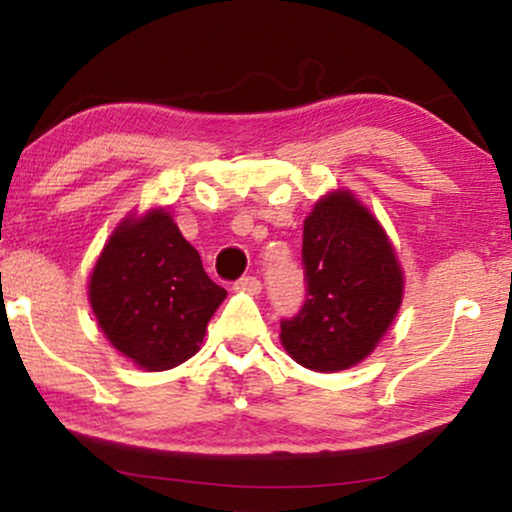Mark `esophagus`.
<instances>
[{
	"mask_svg": "<svg viewBox=\"0 0 512 512\" xmlns=\"http://www.w3.org/2000/svg\"><path fill=\"white\" fill-rule=\"evenodd\" d=\"M236 286H238L240 291H248V293H260V291H262V281L257 279V276H252V274L240 276Z\"/></svg>",
	"mask_w": 512,
	"mask_h": 512,
	"instance_id": "1",
	"label": "esophagus"
}]
</instances>
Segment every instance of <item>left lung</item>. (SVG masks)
<instances>
[{
  "label": "left lung",
  "instance_id": "8db88e82",
  "mask_svg": "<svg viewBox=\"0 0 512 512\" xmlns=\"http://www.w3.org/2000/svg\"><path fill=\"white\" fill-rule=\"evenodd\" d=\"M303 274L305 301L281 320V344L320 373L363 361L395 320L404 281L385 231L349 192L305 219Z\"/></svg>",
  "mask_w": 512,
  "mask_h": 512
}]
</instances>
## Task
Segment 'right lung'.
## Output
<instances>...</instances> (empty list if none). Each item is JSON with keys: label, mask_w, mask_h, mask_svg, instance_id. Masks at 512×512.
Segmentation results:
<instances>
[{"label": "right lung", "mask_w": 512, "mask_h": 512, "mask_svg": "<svg viewBox=\"0 0 512 512\" xmlns=\"http://www.w3.org/2000/svg\"><path fill=\"white\" fill-rule=\"evenodd\" d=\"M88 298L117 351L146 370H166L197 354L226 289L209 279L168 211H149L108 240Z\"/></svg>", "instance_id": "add662e5"}]
</instances>
